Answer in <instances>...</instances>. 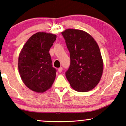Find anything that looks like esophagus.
<instances>
[{"label":"esophagus","mask_w":126,"mask_h":126,"mask_svg":"<svg viewBox=\"0 0 126 126\" xmlns=\"http://www.w3.org/2000/svg\"><path fill=\"white\" fill-rule=\"evenodd\" d=\"M62 70H63L62 67H60V68H58V72H60V73H61V72L62 71Z\"/></svg>","instance_id":"esophagus-1"}]
</instances>
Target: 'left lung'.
<instances>
[{
    "label": "left lung",
    "instance_id": "obj_1",
    "mask_svg": "<svg viewBox=\"0 0 126 126\" xmlns=\"http://www.w3.org/2000/svg\"><path fill=\"white\" fill-rule=\"evenodd\" d=\"M62 34L70 51L71 63L65 76L71 87L81 93L93 90L100 81L103 71L98 43L83 30L66 29Z\"/></svg>",
    "mask_w": 126,
    "mask_h": 126
}]
</instances>
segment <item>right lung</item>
I'll return each instance as SVG.
<instances>
[{"label": "right lung", "mask_w": 126, "mask_h": 126, "mask_svg": "<svg viewBox=\"0 0 126 126\" xmlns=\"http://www.w3.org/2000/svg\"><path fill=\"white\" fill-rule=\"evenodd\" d=\"M56 35L38 32L32 35L21 49L18 70L23 82L32 91L44 93L49 89L56 77L49 51Z\"/></svg>", "instance_id": "right-lung-1"}]
</instances>
